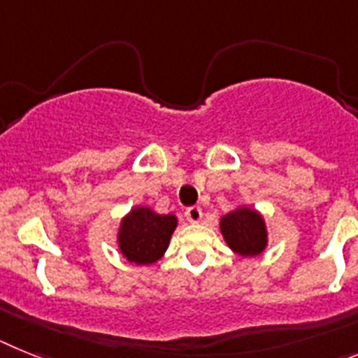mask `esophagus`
Instances as JSON below:
<instances>
[{
	"mask_svg": "<svg viewBox=\"0 0 358 358\" xmlns=\"http://www.w3.org/2000/svg\"><path fill=\"white\" fill-rule=\"evenodd\" d=\"M201 216H203V214H201L200 207H189V209L185 210V217H187L191 223H200Z\"/></svg>",
	"mask_w": 358,
	"mask_h": 358,
	"instance_id": "34e87169",
	"label": "esophagus"
}]
</instances>
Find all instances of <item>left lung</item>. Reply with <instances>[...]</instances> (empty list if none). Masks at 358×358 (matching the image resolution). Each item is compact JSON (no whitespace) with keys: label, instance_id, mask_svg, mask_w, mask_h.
Instances as JSON below:
<instances>
[{"label":"left lung","instance_id":"8db88e82","mask_svg":"<svg viewBox=\"0 0 358 358\" xmlns=\"http://www.w3.org/2000/svg\"><path fill=\"white\" fill-rule=\"evenodd\" d=\"M220 232L227 247L241 257H256L268 247V229L259 210L238 205L220 217Z\"/></svg>","mask_w":358,"mask_h":358}]
</instances>
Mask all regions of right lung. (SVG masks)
<instances>
[{
  "mask_svg": "<svg viewBox=\"0 0 358 358\" xmlns=\"http://www.w3.org/2000/svg\"><path fill=\"white\" fill-rule=\"evenodd\" d=\"M178 227L173 213L158 214L148 205H136L122 216L117 231L119 250L129 263L153 265L166 254L171 236Z\"/></svg>",
  "mask_w": 358,
  "mask_h": 358,
  "instance_id": "obj_1",
  "label": "right lung"
}]
</instances>
